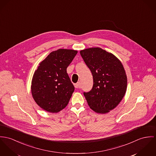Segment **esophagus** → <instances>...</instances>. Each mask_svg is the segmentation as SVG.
Instances as JSON below:
<instances>
[{
	"label": "esophagus",
	"mask_w": 156,
	"mask_h": 156,
	"mask_svg": "<svg viewBox=\"0 0 156 156\" xmlns=\"http://www.w3.org/2000/svg\"><path fill=\"white\" fill-rule=\"evenodd\" d=\"M74 86H75V88H80L81 85H80V83H76V84H74Z\"/></svg>",
	"instance_id": "1"
}]
</instances>
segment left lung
I'll return each mask as SVG.
<instances>
[{
	"instance_id": "8db88e82",
	"label": "left lung",
	"mask_w": 156,
	"mask_h": 156,
	"mask_svg": "<svg viewBox=\"0 0 156 156\" xmlns=\"http://www.w3.org/2000/svg\"><path fill=\"white\" fill-rule=\"evenodd\" d=\"M80 54L93 78L92 89L84 93L88 105L97 113H108L120 104L127 90V76L121 61L99 47L84 49Z\"/></svg>"
}]
</instances>
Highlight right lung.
I'll list each match as a JSON object with an SVG mask.
<instances>
[{"label":"right lung","instance_id":"obj_1","mask_svg":"<svg viewBox=\"0 0 156 156\" xmlns=\"http://www.w3.org/2000/svg\"><path fill=\"white\" fill-rule=\"evenodd\" d=\"M77 52L58 49L39 64L32 78L31 91L35 102L44 110L57 113L68 105L75 88L66 69Z\"/></svg>","mask_w":156,"mask_h":156}]
</instances>
